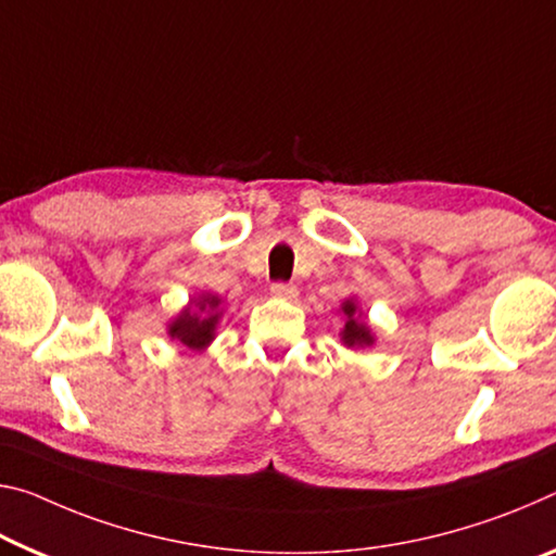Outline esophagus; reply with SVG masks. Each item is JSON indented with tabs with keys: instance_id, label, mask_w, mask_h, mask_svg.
Wrapping results in <instances>:
<instances>
[{
	"instance_id": "34e87169",
	"label": "esophagus",
	"mask_w": 556,
	"mask_h": 556,
	"mask_svg": "<svg viewBox=\"0 0 556 556\" xmlns=\"http://www.w3.org/2000/svg\"><path fill=\"white\" fill-rule=\"evenodd\" d=\"M269 292H271V296L289 299V302H292V299H296V287L294 285H287V281H275Z\"/></svg>"
}]
</instances>
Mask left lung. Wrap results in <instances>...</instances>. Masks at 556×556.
<instances>
[{"mask_svg":"<svg viewBox=\"0 0 556 556\" xmlns=\"http://www.w3.org/2000/svg\"><path fill=\"white\" fill-rule=\"evenodd\" d=\"M341 312H343V316H346V326H343V331H341V341L346 343L349 349L371 346L374 333L366 326V321H361V314H358V306L354 299H346V302L341 304Z\"/></svg>","mask_w":556,"mask_h":556,"instance_id":"8db88e82","label":"left lung"}]
</instances>
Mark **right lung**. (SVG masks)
<instances>
[{
  "mask_svg": "<svg viewBox=\"0 0 556 556\" xmlns=\"http://www.w3.org/2000/svg\"><path fill=\"white\" fill-rule=\"evenodd\" d=\"M219 316H223V312H219V296L200 294L198 299H192L190 306H185V309L167 324V333H170V339H178L182 346L202 351L215 339V326L219 321Z\"/></svg>",
  "mask_w": 556,
  "mask_h": 556,
  "instance_id": "add662e5",
  "label": "right lung"
}]
</instances>
